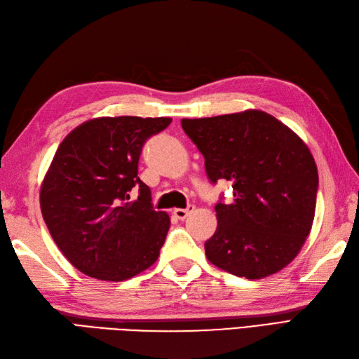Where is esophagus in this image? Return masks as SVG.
Returning <instances> with one entry per match:
<instances>
[{
    "label": "esophagus",
    "instance_id": "esophagus-1",
    "mask_svg": "<svg viewBox=\"0 0 359 359\" xmlns=\"http://www.w3.org/2000/svg\"><path fill=\"white\" fill-rule=\"evenodd\" d=\"M194 210H195V205H194V204H189L186 208H175V210H173V216L178 217L180 221H184L186 217H187V215L194 212Z\"/></svg>",
    "mask_w": 359,
    "mask_h": 359
}]
</instances>
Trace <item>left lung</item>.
<instances>
[{
  "instance_id": "left-lung-1",
  "label": "left lung",
  "mask_w": 359,
  "mask_h": 359,
  "mask_svg": "<svg viewBox=\"0 0 359 359\" xmlns=\"http://www.w3.org/2000/svg\"><path fill=\"white\" fill-rule=\"evenodd\" d=\"M204 155L212 184L231 182L233 201L215 205L217 229L205 256L230 274L262 278L297 256L313 222L317 164L292 130L264 111L182 118Z\"/></svg>"
}]
</instances>
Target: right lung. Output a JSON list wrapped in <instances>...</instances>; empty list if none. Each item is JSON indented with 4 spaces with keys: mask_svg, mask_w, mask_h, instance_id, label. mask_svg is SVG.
Here are the masks:
<instances>
[{
    "mask_svg": "<svg viewBox=\"0 0 359 359\" xmlns=\"http://www.w3.org/2000/svg\"><path fill=\"white\" fill-rule=\"evenodd\" d=\"M170 121L94 118L59 144L41 187V210L51 238L81 273L121 282L158 259L170 219L154 208L138 161L147 140ZM134 189L139 198L130 201Z\"/></svg>",
    "mask_w": 359,
    "mask_h": 359,
    "instance_id": "right-lung-1",
    "label": "right lung"
}]
</instances>
